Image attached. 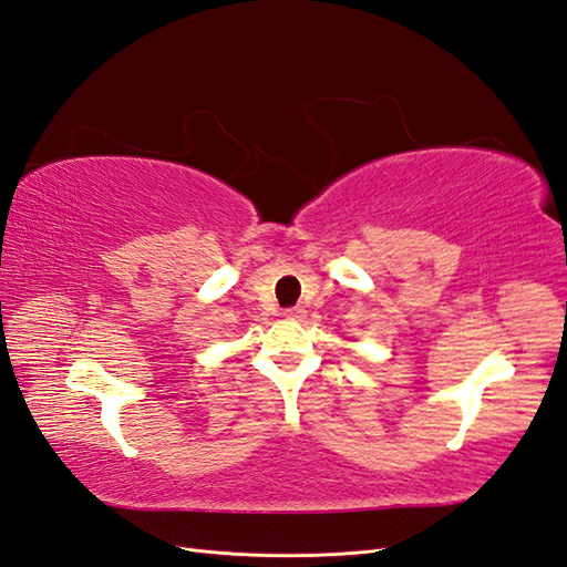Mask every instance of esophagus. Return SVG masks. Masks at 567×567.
I'll use <instances>...</instances> for the list:
<instances>
[{
  "mask_svg": "<svg viewBox=\"0 0 567 567\" xmlns=\"http://www.w3.org/2000/svg\"><path fill=\"white\" fill-rule=\"evenodd\" d=\"M285 316H287V318H292V321H301V318L307 316V311H303L301 307H292V309H287V311H285Z\"/></svg>",
  "mask_w": 567,
  "mask_h": 567,
  "instance_id": "esophagus-1",
  "label": "esophagus"
}]
</instances>
